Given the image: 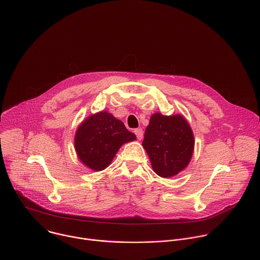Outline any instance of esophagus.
<instances>
[{
	"mask_svg": "<svg viewBox=\"0 0 260 260\" xmlns=\"http://www.w3.org/2000/svg\"><path fill=\"white\" fill-rule=\"evenodd\" d=\"M134 133L136 134V136H137V138H138V140H142L143 139V129L141 128V127H139V128H136L135 131H134Z\"/></svg>",
	"mask_w": 260,
	"mask_h": 260,
	"instance_id": "1",
	"label": "esophagus"
}]
</instances>
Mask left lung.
<instances>
[{"mask_svg": "<svg viewBox=\"0 0 260 260\" xmlns=\"http://www.w3.org/2000/svg\"><path fill=\"white\" fill-rule=\"evenodd\" d=\"M153 171L169 178L184 170L191 159L194 139L192 131L181 115L155 113L146 127L142 144Z\"/></svg>", "mask_w": 260, "mask_h": 260, "instance_id": "obj_1", "label": "left lung"}]
</instances>
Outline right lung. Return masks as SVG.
I'll list each match as a JSON object with an SVG mask.
<instances>
[{
  "label": "right lung",
  "instance_id": "obj_1",
  "mask_svg": "<svg viewBox=\"0 0 260 260\" xmlns=\"http://www.w3.org/2000/svg\"><path fill=\"white\" fill-rule=\"evenodd\" d=\"M136 140L123 122L112 114L100 112L89 116L78 127L75 148L79 159L94 171L106 169L122 144Z\"/></svg>",
  "mask_w": 260,
  "mask_h": 260
}]
</instances>
